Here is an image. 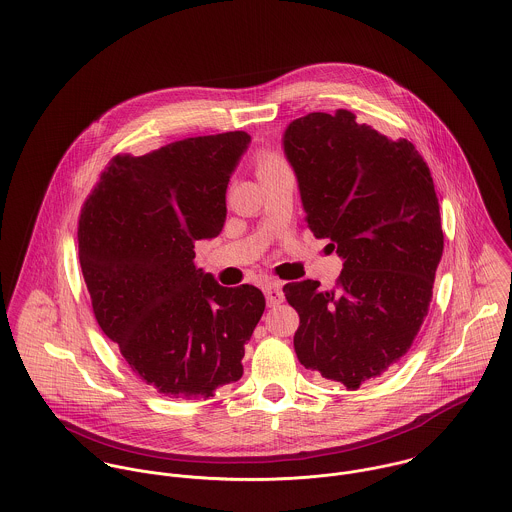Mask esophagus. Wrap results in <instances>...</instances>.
I'll use <instances>...</instances> for the list:
<instances>
[{"label": "esophagus", "instance_id": "1", "mask_svg": "<svg viewBox=\"0 0 512 512\" xmlns=\"http://www.w3.org/2000/svg\"><path fill=\"white\" fill-rule=\"evenodd\" d=\"M264 293H266V301H268V305L270 307H274V305H278V303H282L284 301V290H282V282H270L266 288H264Z\"/></svg>", "mask_w": 512, "mask_h": 512}]
</instances>
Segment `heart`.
I'll use <instances>...</instances> for the list:
<instances>
[{"mask_svg": "<svg viewBox=\"0 0 512 512\" xmlns=\"http://www.w3.org/2000/svg\"><path fill=\"white\" fill-rule=\"evenodd\" d=\"M282 161L274 155V153H262L260 157H258V173L260 171H266V169H270V167H276V165H280Z\"/></svg>", "mask_w": 512, "mask_h": 512, "instance_id": "obj_1", "label": "heart"}]
</instances>
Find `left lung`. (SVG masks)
I'll use <instances>...</instances> for the list:
<instances>
[{
  "label": "left lung",
  "mask_w": 512,
  "mask_h": 512,
  "mask_svg": "<svg viewBox=\"0 0 512 512\" xmlns=\"http://www.w3.org/2000/svg\"><path fill=\"white\" fill-rule=\"evenodd\" d=\"M282 146L309 228L343 260L335 290L284 286L299 313L295 355L357 390L406 355L428 315L443 254L434 179L408 140H388L349 110L293 120Z\"/></svg>",
  "instance_id": "obj_1"
}]
</instances>
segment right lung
Here are the masks:
<instances>
[{"label":"right lung","instance_id":"1","mask_svg":"<svg viewBox=\"0 0 512 512\" xmlns=\"http://www.w3.org/2000/svg\"><path fill=\"white\" fill-rule=\"evenodd\" d=\"M250 140L224 132L116 155L80 213L78 258L96 321L169 398L207 400L240 380L266 307L258 288H224L195 264V242L224 226L226 187Z\"/></svg>","mask_w":512,"mask_h":512}]
</instances>
